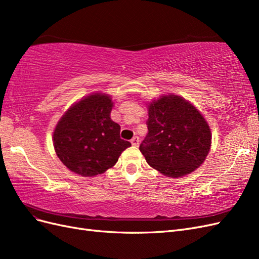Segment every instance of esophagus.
<instances>
[{
    "mask_svg": "<svg viewBox=\"0 0 259 259\" xmlns=\"http://www.w3.org/2000/svg\"><path fill=\"white\" fill-rule=\"evenodd\" d=\"M131 143H132V145L133 146H135V147H137L138 145H139V138L137 137V136H134L132 138V140H131Z\"/></svg>",
    "mask_w": 259,
    "mask_h": 259,
    "instance_id": "esophagus-1",
    "label": "esophagus"
}]
</instances>
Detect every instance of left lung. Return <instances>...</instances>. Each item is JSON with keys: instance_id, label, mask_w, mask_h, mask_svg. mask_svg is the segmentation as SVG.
I'll use <instances>...</instances> for the list:
<instances>
[{"instance_id": "1", "label": "left lung", "mask_w": 259, "mask_h": 259, "mask_svg": "<svg viewBox=\"0 0 259 259\" xmlns=\"http://www.w3.org/2000/svg\"><path fill=\"white\" fill-rule=\"evenodd\" d=\"M148 135L139 150L147 163L164 176L180 178L204 163L211 132L190 101L167 94L147 104Z\"/></svg>"}]
</instances>
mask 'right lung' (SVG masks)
<instances>
[{"label":"right lung","mask_w":259,"mask_h":259,"mask_svg":"<svg viewBox=\"0 0 259 259\" xmlns=\"http://www.w3.org/2000/svg\"><path fill=\"white\" fill-rule=\"evenodd\" d=\"M112 108L111 96L97 92L76 101L60 117L53 145L69 170L83 177L103 174L132 146L120 138V125L110 116Z\"/></svg>","instance_id":"right-lung-1"}]
</instances>
